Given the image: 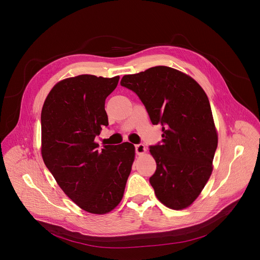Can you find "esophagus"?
Segmentation results:
<instances>
[{
    "instance_id": "obj_1",
    "label": "esophagus",
    "mask_w": 260,
    "mask_h": 260,
    "mask_svg": "<svg viewBox=\"0 0 260 260\" xmlns=\"http://www.w3.org/2000/svg\"><path fill=\"white\" fill-rule=\"evenodd\" d=\"M146 152V147L144 144H138L136 145V153L138 155H142Z\"/></svg>"
}]
</instances>
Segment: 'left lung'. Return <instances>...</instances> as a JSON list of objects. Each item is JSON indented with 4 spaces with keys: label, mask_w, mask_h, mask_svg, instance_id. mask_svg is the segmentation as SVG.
Listing matches in <instances>:
<instances>
[{
    "label": "left lung",
    "mask_w": 260,
    "mask_h": 260,
    "mask_svg": "<svg viewBox=\"0 0 260 260\" xmlns=\"http://www.w3.org/2000/svg\"><path fill=\"white\" fill-rule=\"evenodd\" d=\"M120 84L138 94L151 122L162 126L161 145L151 146L156 171L149 181L160 203L173 210L188 208L211 177L218 144L209 99L187 74L158 66Z\"/></svg>",
    "instance_id": "left-lung-1"
}]
</instances>
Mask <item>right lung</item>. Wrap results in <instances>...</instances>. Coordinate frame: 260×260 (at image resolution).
<instances>
[{"mask_svg": "<svg viewBox=\"0 0 260 260\" xmlns=\"http://www.w3.org/2000/svg\"><path fill=\"white\" fill-rule=\"evenodd\" d=\"M119 81L79 75L57 82L41 112V154L62 191L82 210L103 215L122 200L135 160L128 142L104 145L94 141L107 126L105 101Z\"/></svg>", "mask_w": 260, "mask_h": 260, "instance_id": "1", "label": "right lung"}]
</instances>
